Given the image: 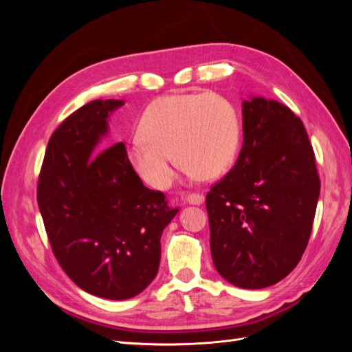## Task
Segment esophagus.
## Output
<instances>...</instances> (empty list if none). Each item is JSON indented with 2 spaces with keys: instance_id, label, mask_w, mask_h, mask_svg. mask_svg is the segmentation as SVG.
Masks as SVG:
<instances>
[{
  "instance_id": "obj_1",
  "label": "esophagus",
  "mask_w": 352,
  "mask_h": 352,
  "mask_svg": "<svg viewBox=\"0 0 352 352\" xmlns=\"http://www.w3.org/2000/svg\"><path fill=\"white\" fill-rule=\"evenodd\" d=\"M204 199H206L204 195H201V194H189L186 198L189 204H192V206H201L202 202H204Z\"/></svg>"
}]
</instances>
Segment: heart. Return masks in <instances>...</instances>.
I'll list each match as a JSON object with an SVG mask.
<instances>
[{
    "mask_svg": "<svg viewBox=\"0 0 352 352\" xmlns=\"http://www.w3.org/2000/svg\"><path fill=\"white\" fill-rule=\"evenodd\" d=\"M140 133L131 163L148 185L166 189L175 176L172 154L190 177L225 172L238 153L241 124L236 109L219 94L166 95L148 105Z\"/></svg>",
    "mask_w": 352,
    "mask_h": 352,
    "instance_id": "obj_1",
    "label": "heart"
}]
</instances>
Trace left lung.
<instances>
[{"mask_svg":"<svg viewBox=\"0 0 352 352\" xmlns=\"http://www.w3.org/2000/svg\"><path fill=\"white\" fill-rule=\"evenodd\" d=\"M243 145L230 172L206 198L211 257L243 289L286 278L311 235L320 179L305 127L286 105L242 102Z\"/></svg>","mask_w":352,"mask_h":352,"instance_id":"obj_1","label":"left lung"}]
</instances>
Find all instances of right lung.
<instances>
[{
	"label": "right lung",
	"instance_id": "add662e5",
	"mask_svg": "<svg viewBox=\"0 0 352 352\" xmlns=\"http://www.w3.org/2000/svg\"><path fill=\"white\" fill-rule=\"evenodd\" d=\"M122 100H95L50 138L38 206L61 269L80 289L107 300L141 294L158 272L162 233L179 211L144 186L123 142L101 144Z\"/></svg>",
	"mask_w": 352,
	"mask_h": 352
}]
</instances>
